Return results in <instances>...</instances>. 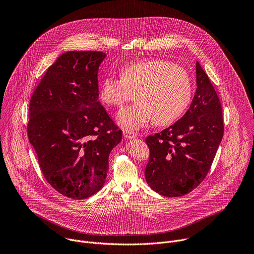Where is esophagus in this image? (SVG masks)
Returning a JSON list of instances; mask_svg holds the SVG:
<instances>
[{
	"mask_svg": "<svg viewBox=\"0 0 254 254\" xmlns=\"http://www.w3.org/2000/svg\"><path fill=\"white\" fill-rule=\"evenodd\" d=\"M124 136L126 138H128V139H131V138H135L137 136V134L133 131H130V130H124Z\"/></svg>",
	"mask_w": 254,
	"mask_h": 254,
	"instance_id": "esophagus-1",
	"label": "esophagus"
}]
</instances>
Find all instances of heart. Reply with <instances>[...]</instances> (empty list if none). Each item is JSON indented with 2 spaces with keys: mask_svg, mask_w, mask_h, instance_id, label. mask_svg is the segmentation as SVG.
<instances>
[{
  "mask_svg": "<svg viewBox=\"0 0 254 254\" xmlns=\"http://www.w3.org/2000/svg\"><path fill=\"white\" fill-rule=\"evenodd\" d=\"M136 104L123 110L117 122L124 128L138 129L150 122L159 127L183 116L193 94L192 79L185 68L164 59L141 60L125 66L121 77L106 76L99 87L100 100L122 107L133 98Z\"/></svg>",
  "mask_w": 254,
  "mask_h": 254,
  "instance_id": "b5f03b06",
  "label": "heart"
}]
</instances>
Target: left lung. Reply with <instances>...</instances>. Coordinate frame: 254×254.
<instances>
[{"label":"left lung","mask_w":254,"mask_h":254,"mask_svg":"<svg viewBox=\"0 0 254 254\" xmlns=\"http://www.w3.org/2000/svg\"><path fill=\"white\" fill-rule=\"evenodd\" d=\"M197 89L186 114L173 126L149 135L147 183L166 197L193 191L208 174L223 137L222 107L208 75L196 62Z\"/></svg>","instance_id":"1"}]
</instances>
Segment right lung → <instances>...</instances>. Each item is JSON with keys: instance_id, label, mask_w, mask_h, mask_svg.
<instances>
[{"instance_id": "add662e5", "label": "right lung", "mask_w": 254, "mask_h": 254, "mask_svg": "<svg viewBox=\"0 0 254 254\" xmlns=\"http://www.w3.org/2000/svg\"><path fill=\"white\" fill-rule=\"evenodd\" d=\"M106 54L68 51L47 69L29 104L28 137L47 182L86 199L104 185L108 157L122 130L98 101V67Z\"/></svg>"}]
</instances>
